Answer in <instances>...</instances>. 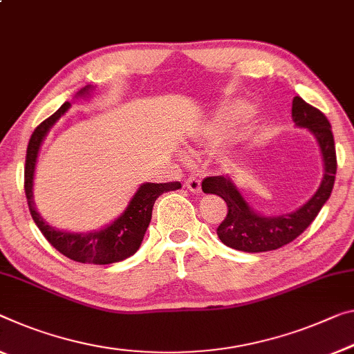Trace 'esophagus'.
I'll use <instances>...</instances> for the list:
<instances>
[{"mask_svg":"<svg viewBox=\"0 0 354 354\" xmlns=\"http://www.w3.org/2000/svg\"><path fill=\"white\" fill-rule=\"evenodd\" d=\"M185 187H187L189 192L193 193H199L201 192V180L198 177H188L187 180H185Z\"/></svg>","mask_w":354,"mask_h":354,"instance_id":"esophagus-1","label":"esophagus"}]
</instances>
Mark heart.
Returning <instances> with one entry per match:
<instances>
[{"instance_id": "obj_1", "label": "heart", "mask_w": 354, "mask_h": 354, "mask_svg": "<svg viewBox=\"0 0 354 354\" xmlns=\"http://www.w3.org/2000/svg\"><path fill=\"white\" fill-rule=\"evenodd\" d=\"M254 109L252 104L243 101L232 102L223 113L218 124H216V131L226 136L237 134L241 129L245 127V123L253 117Z\"/></svg>"}]
</instances>
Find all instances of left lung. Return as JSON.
Masks as SVG:
<instances>
[{
    "label": "left lung",
    "instance_id": "left-lung-1",
    "mask_svg": "<svg viewBox=\"0 0 354 354\" xmlns=\"http://www.w3.org/2000/svg\"><path fill=\"white\" fill-rule=\"evenodd\" d=\"M291 115L297 127L308 128L318 140L324 160L323 182L301 209L288 215L264 216L250 207L230 177L212 176L204 178L203 192L220 196L227 205L225 220L216 227L220 241L227 247L247 253H259L286 245L307 230L333 193L337 155L330 123L322 111L299 96L292 100Z\"/></svg>",
    "mask_w": 354,
    "mask_h": 354
}]
</instances>
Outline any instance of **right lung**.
Listing matches in <instances>:
<instances>
[{"label": "right lung", "mask_w": 354, "mask_h": 354, "mask_svg": "<svg viewBox=\"0 0 354 354\" xmlns=\"http://www.w3.org/2000/svg\"><path fill=\"white\" fill-rule=\"evenodd\" d=\"M88 90L90 86H85L79 91V95L88 93ZM69 106L71 104L68 101L64 102L53 115L46 118L41 124H37L30 138L25 160V194L26 201H28L30 214L48 243L66 258L75 261V263L85 264L118 263V261L129 258L139 250L144 234L151 220V210H153L155 201L162 193L182 188V185L180 182L140 185L133 199L129 201L127 210L101 231L73 234L53 230L36 212L35 203H32V177H35L37 151H39L42 140H44L48 129L52 128V124L68 111Z\"/></svg>", "instance_id": "add662e5"}]
</instances>
